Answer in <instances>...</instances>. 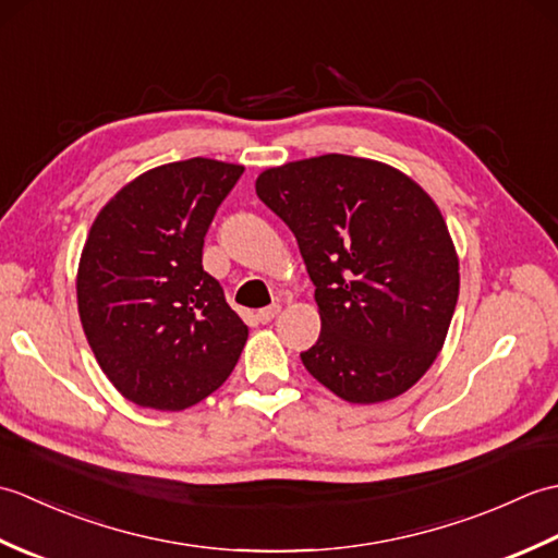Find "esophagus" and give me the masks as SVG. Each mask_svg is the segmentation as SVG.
Instances as JSON below:
<instances>
[{"label":"esophagus","instance_id":"1","mask_svg":"<svg viewBox=\"0 0 558 558\" xmlns=\"http://www.w3.org/2000/svg\"><path fill=\"white\" fill-rule=\"evenodd\" d=\"M278 314H280V304H270V306H266V310H258L256 318L260 324H270Z\"/></svg>","mask_w":558,"mask_h":558}]
</instances>
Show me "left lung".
<instances>
[{
  "label": "left lung",
  "instance_id": "left-lung-1",
  "mask_svg": "<svg viewBox=\"0 0 558 558\" xmlns=\"http://www.w3.org/2000/svg\"><path fill=\"white\" fill-rule=\"evenodd\" d=\"M256 194L298 236L316 286L306 372L357 405L405 393L441 352L460 290L434 198L386 162L340 153L268 168Z\"/></svg>",
  "mask_w": 558,
  "mask_h": 558
}]
</instances>
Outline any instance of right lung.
Listing matches in <instances>:
<instances>
[{"label":"right lung","mask_w":558,"mask_h":558,"mask_svg":"<svg viewBox=\"0 0 558 558\" xmlns=\"http://www.w3.org/2000/svg\"><path fill=\"white\" fill-rule=\"evenodd\" d=\"M242 165L189 158L124 184L83 244L76 300L100 369L141 408L180 412L218 390L248 326L201 264Z\"/></svg>","instance_id":"right-lung-1"}]
</instances>
